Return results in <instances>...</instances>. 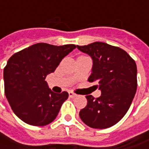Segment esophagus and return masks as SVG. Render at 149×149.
Instances as JSON below:
<instances>
[{"label":"esophagus","instance_id":"1","mask_svg":"<svg viewBox=\"0 0 149 149\" xmlns=\"http://www.w3.org/2000/svg\"><path fill=\"white\" fill-rule=\"evenodd\" d=\"M68 94H69V97H70L71 98H74V97H76L77 96V94L74 93H72V92H69Z\"/></svg>","mask_w":149,"mask_h":149}]
</instances>
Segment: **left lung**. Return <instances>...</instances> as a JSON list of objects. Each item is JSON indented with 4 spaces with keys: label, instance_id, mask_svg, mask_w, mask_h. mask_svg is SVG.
I'll list each match as a JSON object with an SVG mask.
<instances>
[{
    "label": "left lung",
    "instance_id": "left-lung-1",
    "mask_svg": "<svg viewBox=\"0 0 149 149\" xmlns=\"http://www.w3.org/2000/svg\"><path fill=\"white\" fill-rule=\"evenodd\" d=\"M93 59L90 82L97 81L99 97L86 96L87 104L79 113L81 121L93 128H107L122 119L129 109L137 91V66L123 49L96 42L77 46Z\"/></svg>",
    "mask_w": 149,
    "mask_h": 149
}]
</instances>
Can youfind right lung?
Returning a JSON list of instances; mask_svg holds the SVG:
<instances>
[{
  "mask_svg": "<svg viewBox=\"0 0 149 149\" xmlns=\"http://www.w3.org/2000/svg\"><path fill=\"white\" fill-rule=\"evenodd\" d=\"M76 46L36 43L15 53L4 68L5 94L12 111L24 123L45 126L55 119L68 93H55L45 81Z\"/></svg>",
  "mask_w": 149,
  "mask_h": 149,
  "instance_id": "1",
  "label": "right lung"
}]
</instances>
